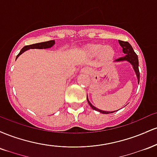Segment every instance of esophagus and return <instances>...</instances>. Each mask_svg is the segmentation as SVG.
<instances>
[{
	"instance_id": "obj_1",
	"label": "esophagus",
	"mask_w": 157,
	"mask_h": 157,
	"mask_svg": "<svg viewBox=\"0 0 157 157\" xmlns=\"http://www.w3.org/2000/svg\"><path fill=\"white\" fill-rule=\"evenodd\" d=\"M91 72V70L88 67H83L80 69V73L82 74H89Z\"/></svg>"
}]
</instances>
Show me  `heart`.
Returning <instances> with one entry per match:
<instances>
[{"label": "heart", "mask_w": 157, "mask_h": 157, "mask_svg": "<svg viewBox=\"0 0 157 157\" xmlns=\"http://www.w3.org/2000/svg\"><path fill=\"white\" fill-rule=\"evenodd\" d=\"M85 52L90 57L98 55L100 60L105 63L113 60L115 56V49L110 45L103 46L100 44H91L86 46Z\"/></svg>", "instance_id": "b5f03b06"}]
</instances>
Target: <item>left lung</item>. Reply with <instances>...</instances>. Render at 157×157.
Masks as SVG:
<instances>
[{
	"label": "left lung",
	"instance_id": "8db88e82",
	"mask_svg": "<svg viewBox=\"0 0 157 157\" xmlns=\"http://www.w3.org/2000/svg\"><path fill=\"white\" fill-rule=\"evenodd\" d=\"M119 44H120V46L122 48V52H123L124 54H125V57H120V58L117 59L113 62L114 63H118V62H124V61H127L129 63L132 65V67L134 68L135 73H136V77H137V82L138 84L140 82V71H139V60H138V56L136 55V54L135 53L134 49H133L132 46H131V44H129L128 42H125V41H122L119 40ZM87 101L89 102V105L91 106V109L95 110V111H99V112L102 113H105V114H108V113H111L114 112V111H102V110L97 109L96 107H94L92 104L90 102L89 100V98H88L87 96ZM118 111V110H117Z\"/></svg>",
	"mask_w": 157,
	"mask_h": 157
}]
</instances>
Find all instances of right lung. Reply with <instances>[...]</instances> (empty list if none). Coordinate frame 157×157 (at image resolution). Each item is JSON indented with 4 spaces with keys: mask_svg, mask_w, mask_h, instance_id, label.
<instances>
[{
    "mask_svg": "<svg viewBox=\"0 0 157 157\" xmlns=\"http://www.w3.org/2000/svg\"><path fill=\"white\" fill-rule=\"evenodd\" d=\"M55 44V40H49L46 41V42H42V43H38V44H35L32 45H29V46H24L22 49L21 50L20 53L17 55L16 59L19 57L21 54H23V52L27 51L29 49H34V48H37V49H44V48H49L52 47Z\"/></svg>",
    "mask_w": 157,
    "mask_h": 157,
    "instance_id": "right-lung-1",
    "label": "right lung"
}]
</instances>
